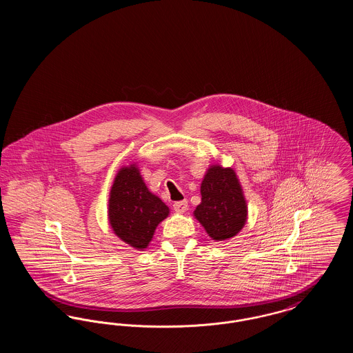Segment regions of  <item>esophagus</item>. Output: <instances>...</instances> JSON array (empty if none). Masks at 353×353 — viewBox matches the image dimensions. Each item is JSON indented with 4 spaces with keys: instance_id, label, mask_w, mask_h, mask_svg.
<instances>
[{
    "instance_id": "34e87169",
    "label": "esophagus",
    "mask_w": 353,
    "mask_h": 353,
    "mask_svg": "<svg viewBox=\"0 0 353 353\" xmlns=\"http://www.w3.org/2000/svg\"><path fill=\"white\" fill-rule=\"evenodd\" d=\"M173 209L177 212V213H184L188 210V201L183 200V201H177L173 203Z\"/></svg>"
}]
</instances>
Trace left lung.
Masks as SVG:
<instances>
[{
	"label": "left lung",
	"instance_id": "1",
	"mask_svg": "<svg viewBox=\"0 0 353 353\" xmlns=\"http://www.w3.org/2000/svg\"><path fill=\"white\" fill-rule=\"evenodd\" d=\"M193 214L214 241H226L241 232L248 219V205L234 169H208L202 180L201 203Z\"/></svg>",
	"mask_w": 353,
	"mask_h": 353
}]
</instances>
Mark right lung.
I'll return each mask as SVG.
<instances>
[{
  "mask_svg": "<svg viewBox=\"0 0 353 353\" xmlns=\"http://www.w3.org/2000/svg\"><path fill=\"white\" fill-rule=\"evenodd\" d=\"M169 208L151 193L132 164L118 172L110 192L108 219L114 233L137 250L145 249Z\"/></svg>",
  "mask_w": 353,
  "mask_h": 353,
  "instance_id": "obj_1",
  "label": "right lung"
}]
</instances>
